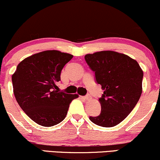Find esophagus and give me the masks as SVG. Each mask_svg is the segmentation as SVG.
Here are the masks:
<instances>
[{"label": "esophagus", "instance_id": "esophagus-1", "mask_svg": "<svg viewBox=\"0 0 160 160\" xmlns=\"http://www.w3.org/2000/svg\"><path fill=\"white\" fill-rule=\"evenodd\" d=\"M91 97H90V95H86V96H81V98H82V99H84V100H89V98H90Z\"/></svg>", "mask_w": 160, "mask_h": 160}]
</instances>
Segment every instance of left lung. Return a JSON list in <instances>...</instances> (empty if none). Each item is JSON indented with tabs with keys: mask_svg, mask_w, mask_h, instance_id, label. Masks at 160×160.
<instances>
[{
	"mask_svg": "<svg viewBox=\"0 0 160 160\" xmlns=\"http://www.w3.org/2000/svg\"><path fill=\"white\" fill-rule=\"evenodd\" d=\"M85 60L104 90L99 98L100 114L89 120L102 127L117 126L131 113L140 98L142 69L135 59L114 51L86 54Z\"/></svg>",
	"mask_w": 160,
	"mask_h": 160,
	"instance_id": "obj_1",
	"label": "left lung"
}]
</instances>
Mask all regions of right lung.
<instances>
[{
	"mask_svg": "<svg viewBox=\"0 0 160 160\" xmlns=\"http://www.w3.org/2000/svg\"><path fill=\"white\" fill-rule=\"evenodd\" d=\"M73 56L43 51L22 60L12 75L13 93L23 111L36 123L50 127L65 118L78 94L58 91L61 71Z\"/></svg>",
	"mask_w": 160,
	"mask_h": 160,
	"instance_id": "obj_1",
	"label": "right lung"
}]
</instances>
